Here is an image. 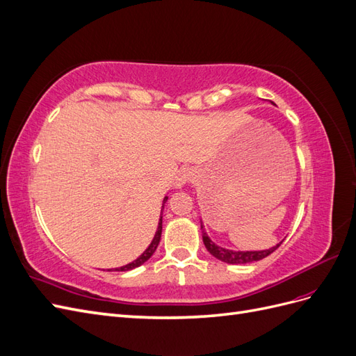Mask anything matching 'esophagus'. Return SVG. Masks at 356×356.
I'll use <instances>...</instances> for the list:
<instances>
[{
  "instance_id": "esophagus-1",
  "label": "esophagus",
  "mask_w": 356,
  "mask_h": 356,
  "mask_svg": "<svg viewBox=\"0 0 356 356\" xmlns=\"http://www.w3.org/2000/svg\"><path fill=\"white\" fill-rule=\"evenodd\" d=\"M193 177H195V174H193L191 169H188V168L181 169L175 177V187L181 188L182 186L187 184V182H190L193 179Z\"/></svg>"
}]
</instances>
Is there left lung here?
Masks as SVG:
<instances>
[{"label": "left lung", "instance_id": "left-lung-1", "mask_svg": "<svg viewBox=\"0 0 356 356\" xmlns=\"http://www.w3.org/2000/svg\"><path fill=\"white\" fill-rule=\"evenodd\" d=\"M200 229H202V238H203V243L207 246V250L211 252V255H213L218 260L229 263V264H245V263H254V261H260L263 258H266L267 255H270L273 251H276L279 245L273 248H268V250H263V251H232V250H225V248H221L218 245H215L209 236L207 234L203 229V224L200 221Z\"/></svg>", "mask_w": 356, "mask_h": 356}]
</instances>
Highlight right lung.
I'll list each match as a JSON object with an SVG mask.
<instances>
[{"mask_svg":"<svg viewBox=\"0 0 356 356\" xmlns=\"http://www.w3.org/2000/svg\"><path fill=\"white\" fill-rule=\"evenodd\" d=\"M168 202V196L163 199V207H161V211H163V208H165V203ZM160 238H161V213H160V221H159V227H157V232H156V234H154V238H153V241H152V243H149V246L147 248V250L139 255L136 260H134L132 263H129V264H126V266H122V267H117L115 270L117 272H127V270H132V268H135V267H139L141 264H144L149 257H152L153 254H154V251L157 250V245H159V242H160Z\"/></svg>","mask_w":356,"mask_h":356,"instance_id":"add662e5","label":"right lung"}]
</instances>
